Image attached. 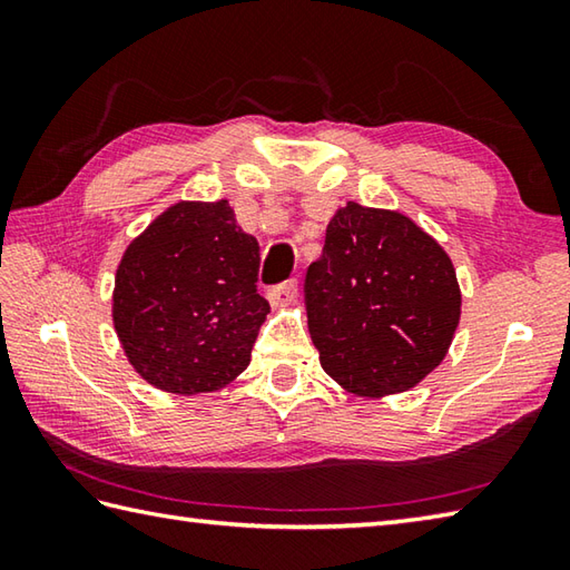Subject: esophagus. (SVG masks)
Masks as SVG:
<instances>
[{"label":"esophagus","mask_w":570,"mask_h":570,"mask_svg":"<svg viewBox=\"0 0 570 570\" xmlns=\"http://www.w3.org/2000/svg\"><path fill=\"white\" fill-rule=\"evenodd\" d=\"M298 296V284L294 282V278H288V282L278 284V286H272L269 292H266V298L272 301V306H288L294 304Z\"/></svg>","instance_id":"1"}]
</instances>
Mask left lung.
<instances>
[{
    "mask_svg": "<svg viewBox=\"0 0 570 570\" xmlns=\"http://www.w3.org/2000/svg\"><path fill=\"white\" fill-rule=\"evenodd\" d=\"M304 292L323 370L360 396L416 386L460 321L455 269L439 242L402 213L353 200L328 223Z\"/></svg>",
    "mask_w": 570,
    "mask_h": 570,
    "instance_id": "left-lung-1",
    "label": "left lung"
}]
</instances>
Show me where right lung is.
<instances>
[{"label":"right lung","instance_id":"right-lung-1","mask_svg":"<svg viewBox=\"0 0 570 570\" xmlns=\"http://www.w3.org/2000/svg\"><path fill=\"white\" fill-rule=\"evenodd\" d=\"M257 272V239L227 200L164 210L117 266L112 321L129 365L171 394L223 390L247 370L269 313Z\"/></svg>","mask_w":570,"mask_h":570}]
</instances>
